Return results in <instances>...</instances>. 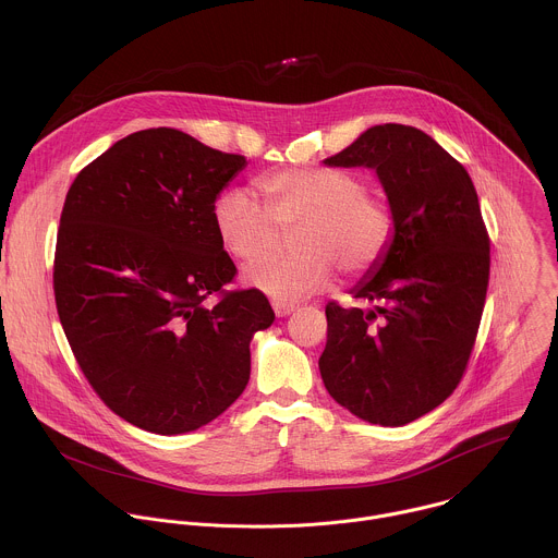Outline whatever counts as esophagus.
<instances>
[{"mask_svg":"<svg viewBox=\"0 0 558 558\" xmlns=\"http://www.w3.org/2000/svg\"><path fill=\"white\" fill-rule=\"evenodd\" d=\"M272 310H275V314H277V318H286V316H290L292 312H296V307L294 305H290V303H272Z\"/></svg>","mask_w":558,"mask_h":558,"instance_id":"34e87169","label":"esophagus"}]
</instances>
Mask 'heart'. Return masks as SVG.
I'll use <instances>...</instances> for the list:
<instances>
[{"mask_svg": "<svg viewBox=\"0 0 558 558\" xmlns=\"http://www.w3.org/2000/svg\"><path fill=\"white\" fill-rule=\"evenodd\" d=\"M266 210L244 191L219 195L213 208L221 244L242 262L274 250L283 233L298 232L294 256L255 262L244 286L277 303H296L324 290L335 266L350 277L369 272L393 239L389 206L367 193L361 175L343 169H288L257 182Z\"/></svg>", "mask_w": 558, "mask_h": 558, "instance_id": "1", "label": "heart"}]
</instances>
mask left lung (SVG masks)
<instances>
[{"instance_id": "obj_1", "label": "left lung", "mask_w": 558, "mask_h": 558, "mask_svg": "<svg viewBox=\"0 0 558 558\" xmlns=\"http://www.w3.org/2000/svg\"><path fill=\"white\" fill-rule=\"evenodd\" d=\"M328 167L374 169L393 215L385 257L350 290L369 310L326 305V391L374 425H405L453 393L489 279V239L469 171L414 126L378 124Z\"/></svg>"}]
</instances>
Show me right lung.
<instances>
[{
	"instance_id": "add662e5",
	"label": "right lung",
	"mask_w": 558,
	"mask_h": 558,
	"mask_svg": "<svg viewBox=\"0 0 558 558\" xmlns=\"http://www.w3.org/2000/svg\"><path fill=\"white\" fill-rule=\"evenodd\" d=\"M244 165L162 126L116 142L69 189L58 316L98 398L146 432L186 434L223 414L248 383L253 335L275 319L259 290H223L236 266L213 208Z\"/></svg>"
}]
</instances>
